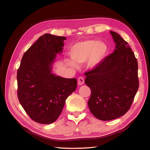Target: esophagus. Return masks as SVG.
<instances>
[{"label": "esophagus", "mask_w": 150, "mask_h": 150, "mask_svg": "<svg viewBox=\"0 0 150 150\" xmlns=\"http://www.w3.org/2000/svg\"><path fill=\"white\" fill-rule=\"evenodd\" d=\"M84 83V79L82 77H80L78 79V84L79 85H82Z\"/></svg>", "instance_id": "1"}]
</instances>
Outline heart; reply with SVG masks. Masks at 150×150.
Wrapping results in <instances>:
<instances>
[{
	"instance_id": "obj_1",
	"label": "heart",
	"mask_w": 150,
	"mask_h": 150,
	"mask_svg": "<svg viewBox=\"0 0 150 150\" xmlns=\"http://www.w3.org/2000/svg\"><path fill=\"white\" fill-rule=\"evenodd\" d=\"M108 52L106 44L96 42L93 40H85L75 43L69 50L71 60H67V63L72 67H77L76 63L81 64L87 61L90 68H97L103 62Z\"/></svg>"
}]
</instances>
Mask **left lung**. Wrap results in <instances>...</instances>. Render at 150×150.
I'll return each instance as SVG.
<instances>
[{
    "instance_id": "obj_1",
    "label": "left lung",
    "mask_w": 150,
    "mask_h": 150,
    "mask_svg": "<svg viewBox=\"0 0 150 150\" xmlns=\"http://www.w3.org/2000/svg\"><path fill=\"white\" fill-rule=\"evenodd\" d=\"M115 49L100 64L85 73V84L91 90L88 102L97 119L111 120L129 110L139 86L138 62L128 43L110 31Z\"/></svg>"
}]
</instances>
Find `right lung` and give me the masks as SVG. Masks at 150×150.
<instances>
[{"label": "right lung", "mask_w": 150, "mask_h": 150, "mask_svg": "<svg viewBox=\"0 0 150 150\" xmlns=\"http://www.w3.org/2000/svg\"><path fill=\"white\" fill-rule=\"evenodd\" d=\"M64 37L46 33L24 53L17 71V96L26 113L35 122L49 124L61 113L66 99L77 88V79L52 73Z\"/></svg>", "instance_id": "right-lung-1"}]
</instances>
